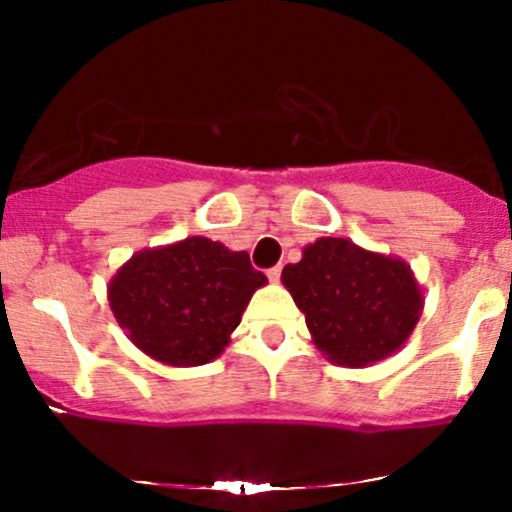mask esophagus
Instances as JSON below:
<instances>
[{"label":"esophagus","instance_id":"1","mask_svg":"<svg viewBox=\"0 0 512 512\" xmlns=\"http://www.w3.org/2000/svg\"><path fill=\"white\" fill-rule=\"evenodd\" d=\"M267 276H269V281H274V284H276V281L281 279V267H279V264H276V267H272V269H267Z\"/></svg>","mask_w":512,"mask_h":512}]
</instances>
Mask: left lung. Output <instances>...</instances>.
I'll return each mask as SVG.
<instances>
[{
  "mask_svg": "<svg viewBox=\"0 0 512 512\" xmlns=\"http://www.w3.org/2000/svg\"><path fill=\"white\" fill-rule=\"evenodd\" d=\"M281 284L305 315L313 344L337 366L363 368L402 349L424 310V291L404 260L317 238Z\"/></svg>",
  "mask_w": 512,
  "mask_h": 512,
  "instance_id": "8db88e82",
  "label": "left lung"
}]
</instances>
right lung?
Returning <instances> with one entry per match:
<instances>
[{"label": "right lung", "mask_w": 512, "mask_h": 512, "mask_svg": "<svg viewBox=\"0 0 512 512\" xmlns=\"http://www.w3.org/2000/svg\"><path fill=\"white\" fill-rule=\"evenodd\" d=\"M267 276L248 252L190 236L134 252L113 274L108 301L129 342L173 368L204 366L223 354L252 293Z\"/></svg>", "instance_id": "right-lung-1"}]
</instances>
